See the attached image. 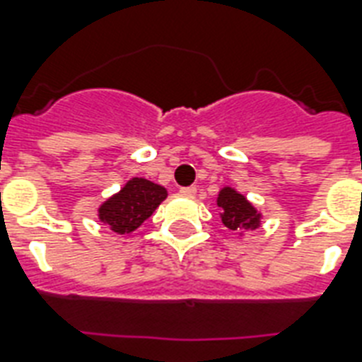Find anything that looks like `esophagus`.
I'll list each match as a JSON object with an SVG mask.
<instances>
[{"label":"esophagus","mask_w":362,"mask_h":362,"mask_svg":"<svg viewBox=\"0 0 362 362\" xmlns=\"http://www.w3.org/2000/svg\"><path fill=\"white\" fill-rule=\"evenodd\" d=\"M182 195H186V197H193L195 193H197V187L195 186H187V187H180Z\"/></svg>","instance_id":"esophagus-1"}]
</instances>
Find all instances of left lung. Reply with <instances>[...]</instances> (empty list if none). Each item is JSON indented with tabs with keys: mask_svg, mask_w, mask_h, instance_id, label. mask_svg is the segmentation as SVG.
Wrapping results in <instances>:
<instances>
[{
	"mask_svg": "<svg viewBox=\"0 0 362 362\" xmlns=\"http://www.w3.org/2000/svg\"><path fill=\"white\" fill-rule=\"evenodd\" d=\"M218 206L221 209V221L231 231L257 229L261 214L242 193L233 187H223L218 195Z\"/></svg>",
	"mask_w": 362,
	"mask_h": 362,
	"instance_id": "1",
	"label": "left lung"
}]
</instances>
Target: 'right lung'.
Listing matches in <instances>:
<instances>
[{"label": "right lung", "mask_w": 362, "mask_h": 362, "mask_svg": "<svg viewBox=\"0 0 362 362\" xmlns=\"http://www.w3.org/2000/svg\"><path fill=\"white\" fill-rule=\"evenodd\" d=\"M167 197V189L146 178H131L120 192L99 206V220L118 235L141 227Z\"/></svg>", "instance_id": "right-lung-1"}]
</instances>
